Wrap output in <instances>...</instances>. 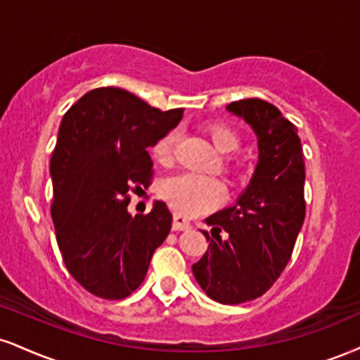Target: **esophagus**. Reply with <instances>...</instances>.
I'll list each match as a JSON object with an SVG mask.
<instances>
[{
    "instance_id": "obj_1",
    "label": "esophagus",
    "mask_w": 360,
    "mask_h": 360,
    "mask_svg": "<svg viewBox=\"0 0 360 360\" xmlns=\"http://www.w3.org/2000/svg\"><path fill=\"white\" fill-rule=\"evenodd\" d=\"M189 228H191V223H189L183 214H174V219H172V229H174V231H183V229Z\"/></svg>"
}]
</instances>
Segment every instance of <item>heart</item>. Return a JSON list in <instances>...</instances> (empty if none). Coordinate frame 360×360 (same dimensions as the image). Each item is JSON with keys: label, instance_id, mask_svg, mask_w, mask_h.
Masks as SVG:
<instances>
[{"label": "heart", "instance_id": "obj_1", "mask_svg": "<svg viewBox=\"0 0 360 360\" xmlns=\"http://www.w3.org/2000/svg\"><path fill=\"white\" fill-rule=\"evenodd\" d=\"M207 136L219 153L229 154L238 149V136L231 129L223 124H211L206 127ZM177 134L174 131L166 132L154 146L150 147L154 161L167 166L172 162V154H174ZM161 196L172 206L183 211L186 214H202L206 211H211L213 207L221 205V201L226 196V189L221 181L214 177L199 176L194 172H179V174L169 176L161 183Z\"/></svg>", "mask_w": 360, "mask_h": 360}]
</instances>
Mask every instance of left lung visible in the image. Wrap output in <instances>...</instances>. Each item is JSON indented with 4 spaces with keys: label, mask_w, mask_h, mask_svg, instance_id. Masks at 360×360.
<instances>
[{
    "label": "left lung",
    "mask_w": 360,
    "mask_h": 360,
    "mask_svg": "<svg viewBox=\"0 0 360 360\" xmlns=\"http://www.w3.org/2000/svg\"><path fill=\"white\" fill-rule=\"evenodd\" d=\"M258 139V162L233 206L206 223V253L193 265L199 287L214 302L238 305L262 297L285 270L305 219V161L297 127L262 98L231 102Z\"/></svg>",
    "instance_id": "1"
}]
</instances>
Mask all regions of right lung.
<instances>
[{
  "label": "right lung",
  "mask_w": 360,
  "mask_h": 360,
  "mask_svg": "<svg viewBox=\"0 0 360 360\" xmlns=\"http://www.w3.org/2000/svg\"><path fill=\"white\" fill-rule=\"evenodd\" d=\"M183 109L159 110L117 86L86 92L63 115L50 161L56 241L70 275L95 297L122 300L139 288L172 214L155 201L131 216L129 193L150 184L149 147Z\"/></svg>",
  "instance_id": "right-lung-1"
}]
</instances>
